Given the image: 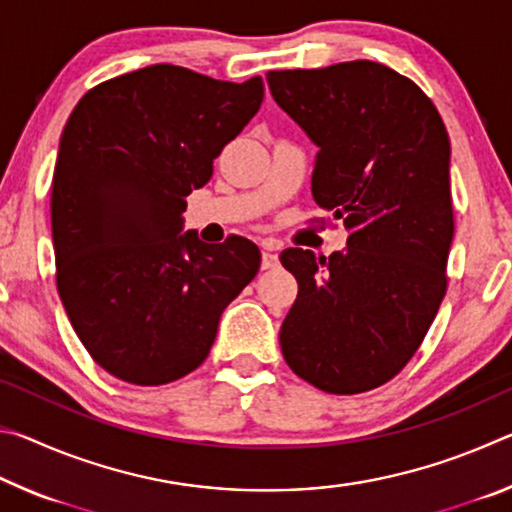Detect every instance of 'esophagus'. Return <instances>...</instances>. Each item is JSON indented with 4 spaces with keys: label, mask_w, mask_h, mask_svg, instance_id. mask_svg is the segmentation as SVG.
Wrapping results in <instances>:
<instances>
[{
    "label": "esophagus",
    "mask_w": 512,
    "mask_h": 512,
    "mask_svg": "<svg viewBox=\"0 0 512 512\" xmlns=\"http://www.w3.org/2000/svg\"><path fill=\"white\" fill-rule=\"evenodd\" d=\"M277 264V255L275 253H271V250H264L262 253V268H275Z\"/></svg>",
    "instance_id": "esophagus-1"
}]
</instances>
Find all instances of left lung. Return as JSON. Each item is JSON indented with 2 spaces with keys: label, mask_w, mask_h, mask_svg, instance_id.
Masks as SVG:
<instances>
[{
  "label": "left lung",
  "mask_w": 512,
  "mask_h": 512,
  "mask_svg": "<svg viewBox=\"0 0 512 512\" xmlns=\"http://www.w3.org/2000/svg\"><path fill=\"white\" fill-rule=\"evenodd\" d=\"M266 81L318 146L314 201L350 230L341 253L280 255L298 280L282 354L320 391H370L409 363L447 291L454 214L445 124L418 85L372 60L268 72Z\"/></svg>",
  "instance_id": "left-lung-1"
}]
</instances>
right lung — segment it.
<instances>
[{
    "instance_id": "add662e5",
    "label": "right lung",
    "mask_w": 512,
    "mask_h": 512,
    "mask_svg": "<svg viewBox=\"0 0 512 512\" xmlns=\"http://www.w3.org/2000/svg\"><path fill=\"white\" fill-rule=\"evenodd\" d=\"M262 99V76L228 83L149 65L92 88L69 115L51 185L56 284L112 377L160 386L196 370L257 275L253 241L205 244L183 232V212Z\"/></svg>"
}]
</instances>
